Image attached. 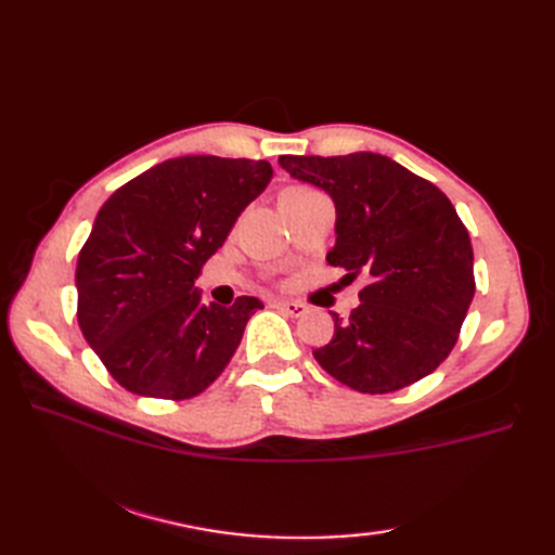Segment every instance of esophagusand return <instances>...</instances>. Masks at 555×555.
<instances>
[{"mask_svg": "<svg viewBox=\"0 0 555 555\" xmlns=\"http://www.w3.org/2000/svg\"><path fill=\"white\" fill-rule=\"evenodd\" d=\"M274 308L291 314V317H302L305 312H308V308H305L302 302H296V300H274Z\"/></svg>", "mask_w": 555, "mask_h": 555, "instance_id": "esophagus-1", "label": "esophagus"}]
</instances>
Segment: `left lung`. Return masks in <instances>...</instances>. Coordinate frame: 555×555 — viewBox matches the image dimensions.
Masks as SVG:
<instances>
[{
    "label": "left lung",
    "mask_w": 555,
    "mask_h": 555,
    "mask_svg": "<svg viewBox=\"0 0 555 555\" xmlns=\"http://www.w3.org/2000/svg\"><path fill=\"white\" fill-rule=\"evenodd\" d=\"M293 179L336 207L326 262L367 286L314 360L360 393H391L431 374L453 350L475 296L473 243L439 188L374 152L279 157Z\"/></svg>",
    "instance_id": "1"
}]
</instances>
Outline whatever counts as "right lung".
<instances>
[{
  "label": "right lung",
  "instance_id": "right-lung-1",
  "mask_svg": "<svg viewBox=\"0 0 555 555\" xmlns=\"http://www.w3.org/2000/svg\"><path fill=\"white\" fill-rule=\"evenodd\" d=\"M269 181L264 159L188 155L102 205L76 264L78 324L126 391L185 400L227 367L262 302H205L195 279Z\"/></svg>",
  "mask_w": 555,
  "mask_h": 555
}]
</instances>
